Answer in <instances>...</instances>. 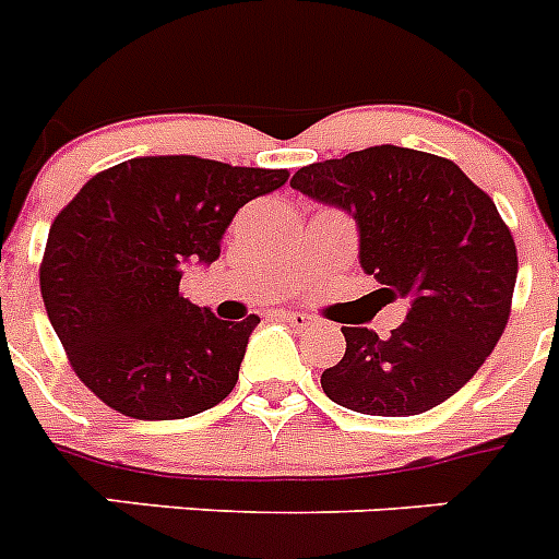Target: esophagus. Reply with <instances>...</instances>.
Here are the masks:
<instances>
[{"label": "esophagus", "mask_w": 559, "mask_h": 559, "mask_svg": "<svg viewBox=\"0 0 559 559\" xmlns=\"http://www.w3.org/2000/svg\"><path fill=\"white\" fill-rule=\"evenodd\" d=\"M281 318H284L286 323H289V326H293V329H309V326H314V320L309 318V314L295 312V309H286V312H281Z\"/></svg>", "instance_id": "obj_1"}]
</instances>
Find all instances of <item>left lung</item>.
<instances>
[{"mask_svg":"<svg viewBox=\"0 0 559 559\" xmlns=\"http://www.w3.org/2000/svg\"><path fill=\"white\" fill-rule=\"evenodd\" d=\"M289 186L357 222L360 266L405 323L380 340L346 326L323 394L368 416H416L467 385L501 340L518 278L512 233L453 159L371 145L300 168Z\"/></svg>","mask_w":559,"mask_h":559,"instance_id":"left-lung-1","label":"left lung"}]
</instances>
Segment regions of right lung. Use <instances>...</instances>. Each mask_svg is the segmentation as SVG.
<instances>
[{"label":"right lung","instance_id":"add662e5","mask_svg":"<svg viewBox=\"0 0 559 559\" xmlns=\"http://www.w3.org/2000/svg\"><path fill=\"white\" fill-rule=\"evenodd\" d=\"M286 171L202 157H138L100 171L50 227L41 298L72 368L132 419H188L239 380L259 318L222 320L179 295L211 266L233 216Z\"/></svg>","mask_w":559,"mask_h":559}]
</instances>
